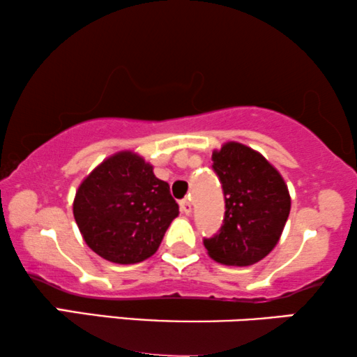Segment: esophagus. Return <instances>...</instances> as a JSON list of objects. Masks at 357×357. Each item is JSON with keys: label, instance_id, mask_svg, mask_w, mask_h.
<instances>
[{"label": "esophagus", "instance_id": "esophagus-1", "mask_svg": "<svg viewBox=\"0 0 357 357\" xmlns=\"http://www.w3.org/2000/svg\"><path fill=\"white\" fill-rule=\"evenodd\" d=\"M192 208H193V204L190 199H182V202H180V211H182L183 214H187V216L192 213Z\"/></svg>", "mask_w": 357, "mask_h": 357}]
</instances>
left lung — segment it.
I'll use <instances>...</instances> for the list:
<instances>
[{
	"mask_svg": "<svg viewBox=\"0 0 357 357\" xmlns=\"http://www.w3.org/2000/svg\"><path fill=\"white\" fill-rule=\"evenodd\" d=\"M211 159L226 213L219 232L203 243L219 263L253 265L276 247L286 226L291 211L287 185L260 153L236 141L222 144Z\"/></svg>",
	"mask_w": 357,
	"mask_h": 357,
	"instance_id": "1",
	"label": "left lung"
}]
</instances>
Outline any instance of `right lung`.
<instances>
[{"label": "right lung", "instance_id": "obj_1", "mask_svg": "<svg viewBox=\"0 0 357 357\" xmlns=\"http://www.w3.org/2000/svg\"><path fill=\"white\" fill-rule=\"evenodd\" d=\"M73 214L91 250L112 263L133 265L154 255L178 216V204L153 165L121 151L82 180Z\"/></svg>", "mask_w": 357, "mask_h": 357}]
</instances>
